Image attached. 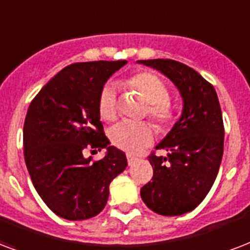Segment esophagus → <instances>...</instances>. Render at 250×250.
Here are the masks:
<instances>
[{
	"label": "esophagus",
	"mask_w": 250,
	"mask_h": 250,
	"mask_svg": "<svg viewBox=\"0 0 250 250\" xmlns=\"http://www.w3.org/2000/svg\"><path fill=\"white\" fill-rule=\"evenodd\" d=\"M136 157H135V156H132V155H127V163H128V165H132L133 163H135V161H136Z\"/></svg>",
	"instance_id": "1"
}]
</instances>
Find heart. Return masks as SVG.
<instances>
[{"instance_id":"1","label":"heart","mask_w":250,"mask_h":250,"mask_svg":"<svg viewBox=\"0 0 250 250\" xmlns=\"http://www.w3.org/2000/svg\"><path fill=\"white\" fill-rule=\"evenodd\" d=\"M125 85L138 93L146 108L144 115H148L159 132L167 133L176 123V108L169 101L167 86L153 73L138 72L125 80ZM98 112L106 122L115 121L118 114L115 89L106 83L98 97ZM155 138V128L149 122H121L110 129V142L119 149L128 153H136L144 149Z\"/></svg>"}]
</instances>
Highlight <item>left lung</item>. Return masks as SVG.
<instances>
[{"label":"left lung","mask_w":250,"mask_h":250,"mask_svg":"<svg viewBox=\"0 0 250 250\" xmlns=\"http://www.w3.org/2000/svg\"><path fill=\"white\" fill-rule=\"evenodd\" d=\"M170 79L184 98V111L167 138L152 152V181L140 190L156 214L177 216L191 211L212 188L224 146V125L214 86L193 68L170 59L140 60Z\"/></svg>","instance_id":"obj_1"}]
</instances>
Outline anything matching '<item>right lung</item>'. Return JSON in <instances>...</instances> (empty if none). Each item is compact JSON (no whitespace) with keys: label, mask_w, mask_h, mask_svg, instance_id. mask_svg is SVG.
<instances>
[{"label":"right lung","mask_w":250,"mask_h":250,"mask_svg":"<svg viewBox=\"0 0 250 250\" xmlns=\"http://www.w3.org/2000/svg\"><path fill=\"white\" fill-rule=\"evenodd\" d=\"M125 64L101 60L65 66L28 106L26 167L38 194L60 218L85 220L100 214L111 181L127 167L125 152L108 146L98 112L104 83ZM102 147L108 148L104 159L83 156L86 149Z\"/></svg>","instance_id":"obj_1"}]
</instances>
